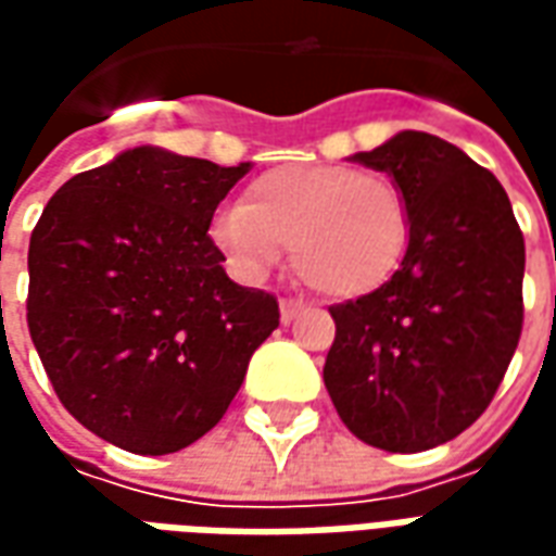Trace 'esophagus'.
I'll return each mask as SVG.
<instances>
[{"mask_svg": "<svg viewBox=\"0 0 556 556\" xmlns=\"http://www.w3.org/2000/svg\"><path fill=\"white\" fill-rule=\"evenodd\" d=\"M301 313H303L301 301H291V298L279 301V318H282V325H291V321H294Z\"/></svg>", "mask_w": 556, "mask_h": 556, "instance_id": "34e87169", "label": "esophagus"}]
</instances>
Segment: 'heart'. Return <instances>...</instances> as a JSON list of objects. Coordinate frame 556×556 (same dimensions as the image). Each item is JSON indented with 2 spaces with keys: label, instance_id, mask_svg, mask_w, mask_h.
Wrapping results in <instances>:
<instances>
[{
  "label": "heart",
  "instance_id": "1",
  "mask_svg": "<svg viewBox=\"0 0 556 556\" xmlns=\"http://www.w3.org/2000/svg\"><path fill=\"white\" fill-rule=\"evenodd\" d=\"M214 243L247 279L265 277L291 247L306 286L357 301L396 277L410 243L408 195L384 172L357 166H277L238 205L219 211Z\"/></svg>",
  "mask_w": 556,
  "mask_h": 556
}]
</instances>
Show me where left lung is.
Wrapping results in <instances>:
<instances>
[{
	"label": "left lung",
	"instance_id": "obj_1",
	"mask_svg": "<svg viewBox=\"0 0 556 556\" xmlns=\"http://www.w3.org/2000/svg\"><path fill=\"white\" fill-rule=\"evenodd\" d=\"M405 190L410 243L384 289L330 306L325 387L363 443L422 453L473 426L525 325V235L501 181L462 148L402 130L361 151Z\"/></svg>",
	"mask_w": 556,
	"mask_h": 556
}]
</instances>
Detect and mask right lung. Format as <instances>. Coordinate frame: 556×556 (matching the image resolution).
Wrapping results in <instances>:
<instances>
[{"instance_id":"1","label":"right lung","mask_w":556,"mask_h":556,"mask_svg":"<svg viewBox=\"0 0 556 556\" xmlns=\"http://www.w3.org/2000/svg\"><path fill=\"white\" fill-rule=\"evenodd\" d=\"M250 163L139 146L79 172L29 241L26 321L67 414L127 453L166 455L217 426L253 351L279 327L211 241Z\"/></svg>"}]
</instances>
